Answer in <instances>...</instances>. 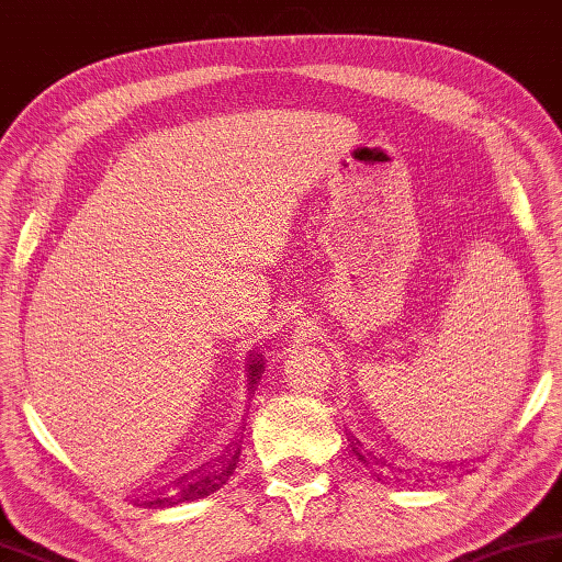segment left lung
Instances as JSON below:
<instances>
[{"label": "left lung", "mask_w": 562, "mask_h": 562, "mask_svg": "<svg viewBox=\"0 0 562 562\" xmlns=\"http://www.w3.org/2000/svg\"><path fill=\"white\" fill-rule=\"evenodd\" d=\"M353 441H356V446H360V441H358V438H353ZM356 456H358V458H360V460H366V456H362V453H360V450H358V448H356Z\"/></svg>", "instance_id": "1"}]
</instances>
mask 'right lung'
<instances>
[{"label":"right lung","instance_id":"1","mask_svg":"<svg viewBox=\"0 0 562 562\" xmlns=\"http://www.w3.org/2000/svg\"><path fill=\"white\" fill-rule=\"evenodd\" d=\"M260 372H262V362L256 358L248 366V392L250 394H252V390H256ZM238 456H240V441L228 446L224 450V456H218V460H214V463H206L202 468L192 470L190 475L180 477V482H175L172 490L162 492L158 499L148 502V507H172V504L196 502V499L209 497V494L222 490L228 482V477L234 475V470L238 465Z\"/></svg>","mask_w":562,"mask_h":562}]
</instances>
